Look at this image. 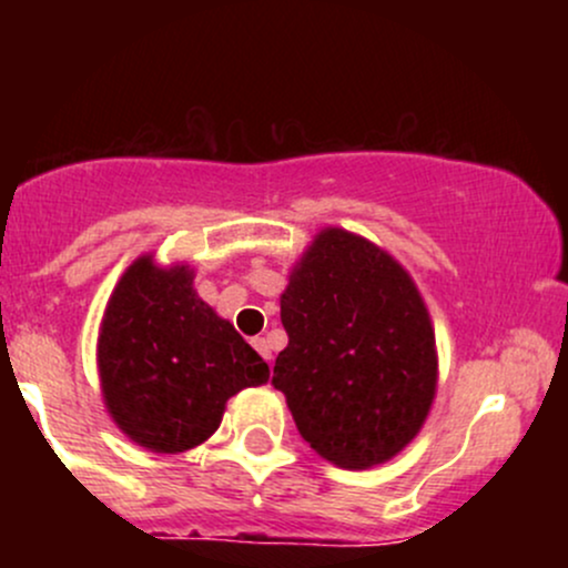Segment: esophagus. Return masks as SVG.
I'll use <instances>...</instances> for the list:
<instances>
[{"label":"esophagus","mask_w":568,"mask_h":568,"mask_svg":"<svg viewBox=\"0 0 568 568\" xmlns=\"http://www.w3.org/2000/svg\"><path fill=\"white\" fill-rule=\"evenodd\" d=\"M251 344H253V347H256V352H258V355L264 357L266 363H272V352H270V344H266V338H264V336H256V338H253Z\"/></svg>","instance_id":"esophagus-1"}]
</instances>
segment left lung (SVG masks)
<instances>
[{
  "mask_svg": "<svg viewBox=\"0 0 568 568\" xmlns=\"http://www.w3.org/2000/svg\"><path fill=\"white\" fill-rule=\"evenodd\" d=\"M288 347L272 384L302 438L342 467L387 462L419 433L438 382L429 315L393 256L325 230L280 296Z\"/></svg>",
  "mask_w": 568,
  "mask_h": 568,
  "instance_id": "left-lung-1",
  "label": "left lung"
}]
</instances>
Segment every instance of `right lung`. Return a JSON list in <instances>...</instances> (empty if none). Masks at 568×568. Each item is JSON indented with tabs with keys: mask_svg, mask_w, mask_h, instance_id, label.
<instances>
[{
	"mask_svg": "<svg viewBox=\"0 0 568 568\" xmlns=\"http://www.w3.org/2000/svg\"><path fill=\"white\" fill-rule=\"evenodd\" d=\"M98 371L122 433L158 454L200 446L232 395L270 379L258 352L192 291V272L152 258L130 266L109 298Z\"/></svg>",
	"mask_w": 568,
	"mask_h": 568,
	"instance_id": "obj_1",
	"label": "right lung"
}]
</instances>
